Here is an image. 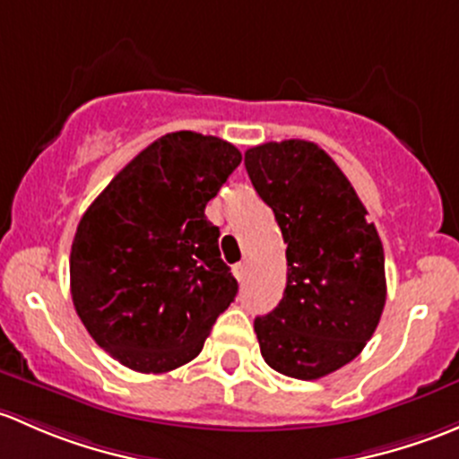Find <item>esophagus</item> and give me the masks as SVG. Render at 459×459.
I'll use <instances>...</instances> for the list:
<instances>
[{"mask_svg": "<svg viewBox=\"0 0 459 459\" xmlns=\"http://www.w3.org/2000/svg\"><path fill=\"white\" fill-rule=\"evenodd\" d=\"M231 272H234L236 281L243 282V281H245V276H247V264H245V263H236L234 267H231Z\"/></svg>", "mask_w": 459, "mask_h": 459, "instance_id": "obj_1", "label": "esophagus"}]
</instances>
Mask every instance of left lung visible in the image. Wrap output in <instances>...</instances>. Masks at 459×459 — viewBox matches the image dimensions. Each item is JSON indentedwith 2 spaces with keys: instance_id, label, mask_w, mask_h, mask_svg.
Instances as JSON below:
<instances>
[{
  "instance_id": "1",
  "label": "left lung",
  "mask_w": 459,
  "mask_h": 459,
  "mask_svg": "<svg viewBox=\"0 0 459 459\" xmlns=\"http://www.w3.org/2000/svg\"><path fill=\"white\" fill-rule=\"evenodd\" d=\"M245 168L287 243L282 300L254 320L261 353L282 376L318 380L351 362L380 323V236L342 169L311 141L249 148Z\"/></svg>"
}]
</instances>
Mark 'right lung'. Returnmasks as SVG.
<instances>
[{
	"label": "right lung",
	"instance_id": "obj_1",
	"mask_svg": "<svg viewBox=\"0 0 459 459\" xmlns=\"http://www.w3.org/2000/svg\"><path fill=\"white\" fill-rule=\"evenodd\" d=\"M243 154L181 130L141 150L77 225L70 294L83 327L115 360L165 373L201 353L238 282L205 216Z\"/></svg>",
	"mask_w": 459,
	"mask_h": 459
}]
</instances>
